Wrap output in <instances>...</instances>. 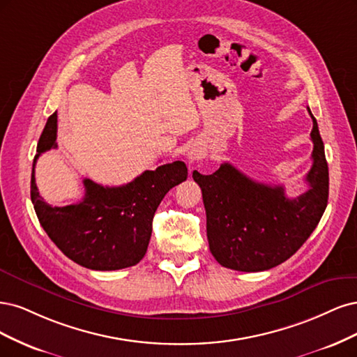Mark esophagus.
<instances>
[{"label":"esophagus","mask_w":357,"mask_h":357,"mask_svg":"<svg viewBox=\"0 0 357 357\" xmlns=\"http://www.w3.org/2000/svg\"><path fill=\"white\" fill-rule=\"evenodd\" d=\"M200 155H202V151H200V149H197V148H191L190 151H188V154H187L188 160H191V162H194V160L200 158Z\"/></svg>","instance_id":"34e87169"}]
</instances>
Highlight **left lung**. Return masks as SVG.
Instances as JSON below:
<instances>
[{
  "label": "left lung",
  "instance_id": "obj_1",
  "mask_svg": "<svg viewBox=\"0 0 357 357\" xmlns=\"http://www.w3.org/2000/svg\"><path fill=\"white\" fill-rule=\"evenodd\" d=\"M310 133L313 166L308 190L286 197L282 185L252 181L229 163L212 175L192 172L203 192L209 249L222 267L237 271L270 270L291 258L317 227L328 204L329 172L317 121Z\"/></svg>",
  "mask_w": 357,
  "mask_h": 357
}]
</instances>
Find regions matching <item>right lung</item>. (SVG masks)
I'll use <instances>...</instances> for the list:
<instances>
[{"label":"right lung","mask_w":357,"mask_h":357,"mask_svg":"<svg viewBox=\"0 0 357 357\" xmlns=\"http://www.w3.org/2000/svg\"><path fill=\"white\" fill-rule=\"evenodd\" d=\"M56 132L57 114L53 112L40 136L31 175V200L44 231L68 258L86 268L111 271L136 266L146 252L160 202L188 176L185 163L145 170L120 187L84 179L82 202L53 208L38 192L36 165L41 153L57 148Z\"/></svg>","instance_id":"1"}]
</instances>
